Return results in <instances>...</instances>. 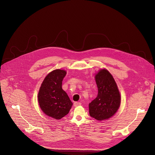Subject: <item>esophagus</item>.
<instances>
[{
    "label": "esophagus",
    "instance_id": "1",
    "mask_svg": "<svg viewBox=\"0 0 155 155\" xmlns=\"http://www.w3.org/2000/svg\"><path fill=\"white\" fill-rule=\"evenodd\" d=\"M81 103L80 102H75L74 103V106L75 107H77V106H81Z\"/></svg>",
    "mask_w": 155,
    "mask_h": 155
}]
</instances>
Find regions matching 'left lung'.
Masks as SVG:
<instances>
[{
  "label": "left lung",
  "mask_w": 155,
  "mask_h": 155,
  "mask_svg": "<svg viewBox=\"0 0 155 155\" xmlns=\"http://www.w3.org/2000/svg\"><path fill=\"white\" fill-rule=\"evenodd\" d=\"M98 93L89 104L90 115L97 120H107L114 115L120 105V95L116 82L106 70H101L95 76Z\"/></svg>",
  "instance_id": "left-lung-1"
}]
</instances>
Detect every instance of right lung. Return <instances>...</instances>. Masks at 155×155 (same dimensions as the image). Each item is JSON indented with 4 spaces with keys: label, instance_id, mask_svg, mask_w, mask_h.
<instances>
[{
    "label": "right lung",
    "instance_id": "add662e5",
    "mask_svg": "<svg viewBox=\"0 0 155 155\" xmlns=\"http://www.w3.org/2000/svg\"><path fill=\"white\" fill-rule=\"evenodd\" d=\"M66 74L65 70L52 71L45 78L38 92V103L43 112L57 120L67 115L73 105L61 88Z\"/></svg>",
    "mask_w": 155,
    "mask_h": 155
}]
</instances>
